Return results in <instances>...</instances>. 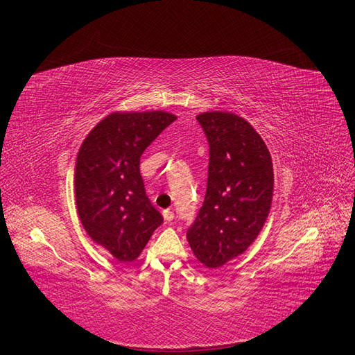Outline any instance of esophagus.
Returning a JSON list of instances; mask_svg holds the SVG:
<instances>
[{
	"label": "esophagus",
	"instance_id": "esophagus-1",
	"mask_svg": "<svg viewBox=\"0 0 355 355\" xmlns=\"http://www.w3.org/2000/svg\"><path fill=\"white\" fill-rule=\"evenodd\" d=\"M163 216H164L166 222H171V220H173V218H175V213L171 211V210H164L163 211Z\"/></svg>",
	"mask_w": 355,
	"mask_h": 355
}]
</instances>
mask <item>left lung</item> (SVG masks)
Here are the masks:
<instances>
[{
  "mask_svg": "<svg viewBox=\"0 0 355 355\" xmlns=\"http://www.w3.org/2000/svg\"><path fill=\"white\" fill-rule=\"evenodd\" d=\"M197 121L209 142V178L187 239L204 266L219 268L244 253L263 228L272 202V159L244 118L213 111Z\"/></svg>",
  "mask_w": 355,
  "mask_h": 355,
  "instance_id": "8db88e82",
  "label": "left lung"
}]
</instances>
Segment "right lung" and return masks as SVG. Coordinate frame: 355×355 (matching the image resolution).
Here are the masks:
<instances>
[{
    "label": "right lung",
    "instance_id": "1",
    "mask_svg": "<svg viewBox=\"0 0 355 355\" xmlns=\"http://www.w3.org/2000/svg\"><path fill=\"white\" fill-rule=\"evenodd\" d=\"M176 120L163 111L114 112L93 127L75 163V201L89 237L120 262L141 254L163 223L141 176V157Z\"/></svg>",
    "mask_w": 355,
    "mask_h": 355
}]
</instances>
